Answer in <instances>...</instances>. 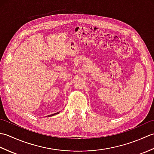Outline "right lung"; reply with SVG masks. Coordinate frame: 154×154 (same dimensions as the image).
<instances>
[{"label": "right lung", "mask_w": 154, "mask_h": 154, "mask_svg": "<svg viewBox=\"0 0 154 154\" xmlns=\"http://www.w3.org/2000/svg\"><path fill=\"white\" fill-rule=\"evenodd\" d=\"M59 112H57V113H55V114H51V115H50L49 116H54V115H55V114H58Z\"/></svg>", "instance_id": "right-lung-1"}]
</instances>
